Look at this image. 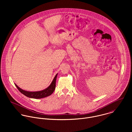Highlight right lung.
Returning <instances> with one entry per match:
<instances>
[{
    "instance_id": "obj_1",
    "label": "right lung",
    "mask_w": 132,
    "mask_h": 132,
    "mask_svg": "<svg viewBox=\"0 0 132 132\" xmlns=\"http://www.w3.org/2000/svg\"><path fill=\"white\" fill-rule=\"evenodd\" d=\"M57 76V74L55 76L54 78L53 79L51 84L50 85V86L48 88H47L46 89L43 90L39 91V92H27L21 89L16 84H15L19 91L22 94L25 95V96L28 97L34 98H44V97L48 96L54 92L55 89V86H56Z\"/></svg>"
}]
</instances>
